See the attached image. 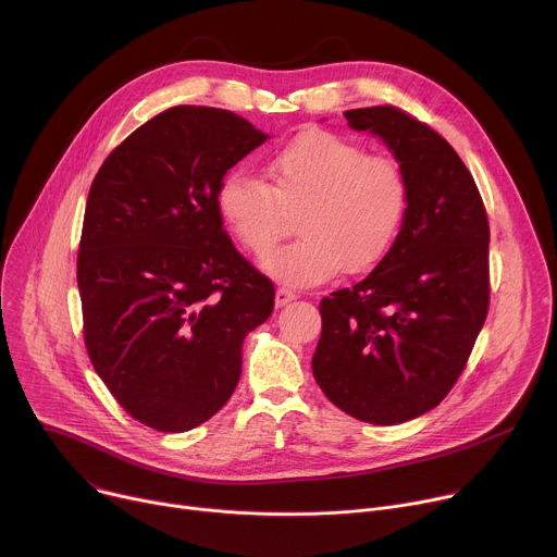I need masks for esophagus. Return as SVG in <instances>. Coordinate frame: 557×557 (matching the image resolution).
Listing matches in <instances>:
<instances>
[{
    "instance_id": "obj_1",
    "label": "esophagus",
    "mask_w": 557,
    "mask_h": 557,
    "mask_svg": "<svg viewBox=\"0 0 557 557\" xmlns=\"http://www.w3.org/2000/svg\"><path fill=\"white\" fill-rule=\"evenodd\" d=\"M296 298V294L292 292V289H287V287H278L276 289V307H285L287 302H292Z\"/></svg>"
}]
</instances>
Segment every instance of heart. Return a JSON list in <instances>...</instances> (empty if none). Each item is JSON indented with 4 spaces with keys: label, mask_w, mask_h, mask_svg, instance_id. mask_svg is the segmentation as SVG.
Instances as JSON below:
<instances>
[{
    "label": "heart",
    "mask_w": 557,
    "mask_h": 557,
    "mask_svg": "<svg viewBox=\"0 0 557 557\" xmlns=\"http://www.w3.org/2000/svg\"><path fill=\"white\" fill-rule=\"evenodd\" d=\"M268 183L228 172L218 187V211L233 237L265 257L298 213L294 244L263 268L292 287L320 285L342 268L372 270L394 246L407 213L409 187L400 165L324 131H309L278 148L265 165Z\"/></svg>",
    "instance_id": "1"
}]
</instances>
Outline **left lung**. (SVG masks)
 <instances>
[{
	"instance_id": "obj_1",
	"label": "left lung",
	"mask_w": 557,
	"mask_h": 557,
	"mask_svg": "<svg viewBox=\"0 0 557 557\" xmlns=\"http://www.w3.org/2000/svg\"><path fill=\"white\" fill-rule=\"evenodd\" d=\"M344 117L392 150L409 202L383 261L322 298L311 368L348 416L398 424L437 407L466 368L490 305V226L472 174L433 128L389 104Z\"/></svg>"
}]
</instances>
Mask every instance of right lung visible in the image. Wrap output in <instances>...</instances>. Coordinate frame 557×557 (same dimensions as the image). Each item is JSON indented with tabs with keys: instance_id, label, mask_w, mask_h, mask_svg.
<instances>
[{
	"instance_id": "add662e5",
	"label": "right lung",
	"mask_w": 557,
	"mask_h": 557,
	"mask_svg": "<svg viewBox=\"0 0 557 557\" xmlns=\"http://www.w3.org/2000/svg\"><path fill=\"white\" fill-rule=\"evenodd\" d=\"M265 139L231 111L172 107L94 178L78 250L85 344L115 400L157 431L218 413L239 383L246 335L272 315V281L218 211L222 178Z\"/></svg>"
}]
</instances>
